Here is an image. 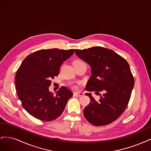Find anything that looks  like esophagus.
I'll return each instance as SVG.
<instances>
[{"mask_svg":"<svg viewBox=\"0 0 151 151\" xmlns=\"http://www.w3.org/2000/svg\"><path fill=\"white\" fill-rule=\"evenodd\" d=\"M83 95H84V94L83 93H81V92H74V96L80 97V96H83Z\"/></svg>","mask_w":151,"mask_h":151,"instance_id":"34e87169","label":"esophagus"}]
</instances>
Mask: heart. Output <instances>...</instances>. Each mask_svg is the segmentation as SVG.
<instances>
[{"label": "heart", "instance_id": "1", "mask_svg": "<svg viewBox=\"0 0 151 151\" xmlns=\"http://www.w3.org/2000/svg\"><path fill=\"white\" fill-rule=\"evenodd\" d=\"M76 61H79V60H76ZM76 86H73V88H76Z\"/></svg>", "mask_w": 151, "mask_h": 151}]
</instances>
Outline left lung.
<instances>
[{
    "label": "left lung",
    "mask_w": 151,
    "mask_h": 151,
    "mask_svg": "<svg viewBox=\"0 0 151 151\" xmlns=\"http://www.w3.org/2000/svg\"><path fill=\"white\" fill-rule=\"evenodd\" d=\"M75 53L91 67L86 89L104 93L99 101L86 94L91 102L84 109V117L93 125H108L119 118L129 102L134 79L129 63L113 50L101 47L76 49Z\"/></svg>",
    "instance_id": "obj_1"
}]
</instances>
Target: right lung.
<instances>
[{"instance_id":"add662e5","label":"right lung","mask_w":151,"mask_h":151,"mask_svg":"<svg viewBox=\"0 0 151 151\" xmlns=\"http://www.w3.org/2000/svg\"><path fill=\"white\" fill-rule=\"evenodd\" d=\"M74 52V49L40 50L22 61L16 72V90L22 106L31 116L50 122L64 110L72 92L62 86L54 95L49 91V86L58 75L63 62Z\"/></svg>"}]
</instances>
